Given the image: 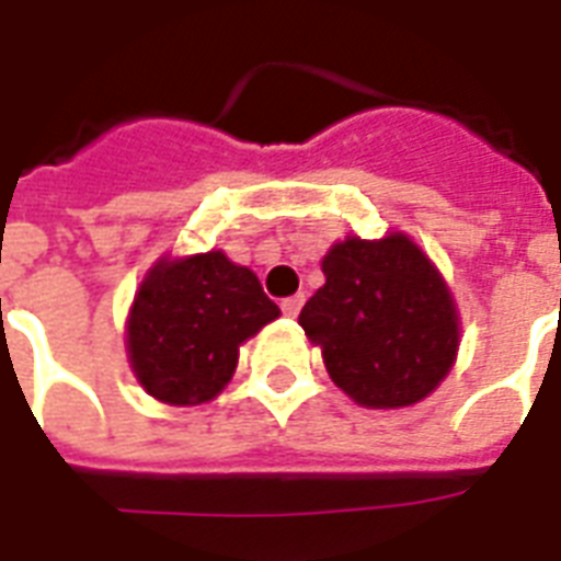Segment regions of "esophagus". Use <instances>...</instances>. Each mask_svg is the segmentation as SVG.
<instances>
[{"instance_id": "34e87169", "label": "esophagus", "mask_w": 561, "mask_h": 561, "mask_svg": "<svg viewBox=\"0 0 561 561\" xmlns=\"http://www.w3.org/2000/svg\"><path fill=\"white\" fill-rule=\"evenodd\" d=\"M302 302H306V297H302V294L285 297L282 299V314H285V318H297L299 309H302Z\"/></svg>"}]
</instances>
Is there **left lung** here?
I'll use <instances>...</instances> for the list:
<instances>
[{"label":"left lung","instance_id":"left-lung-1","mask_svg":"<svg viewBox=\"0 0 561 561\" xmlns=\"http://www.w3.org/2000/svg\"><path fill=\"white\" fill-rule=\"evenodd\" d=\"M327 285L299 311L337 388L370 409H400L435 391L459 347L453 297L405 234L347 238L323 259Z\"/></svg>","mask_w":561,"mask_h":561}]
</instances>
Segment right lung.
Returning a JSON list of instances; mask_svg holds the SVG:
<instances>
[{"mask_svg": "<svg viewBox=\"0 0 561 561\" xmlns=\"http://www.w3.org/2000/svg\"><path fill=\"white\" fill-rule=\"evenodd\" d=\"M276 318L279 306L255 273L224 252L161 262L128 314V358L161 403H205L232 379L238 347Z\"/></svg>", "mask_w": 561, "mask_h": 561, "instance_id": "1", "label": "right lung"}]
</instances>
